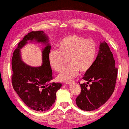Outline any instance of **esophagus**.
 <instances>
[{"mask_svg": "<svg viewBox=\"0 0 129 129\" xmlns=\"http://www.w3.org/2000/svg\"><path fill=\"white\" fill-rule=\"evenodd\" d=\"M72 83L71 81H67V82H65L66 84H68V85L70 84V83Z\"/></svg>", "mask_w": 129, "mask_h": 129, "instance_id": "34e87169", "label": "esophagus"}]
</instances>
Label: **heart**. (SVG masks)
Returning a JSON list of instances; mask_svg holds the SVG:
<instances>
[{
  "instance_id": "1",
  "label": "heart",
  "mask_w": 129,
  "mask_h": 129,
  "mask_svg": "<svg viewBox=\"0 0 129 129\" xmlns=\"http://www.w3.org/2000/svg\"><path fill=\"white\" fill-rule=\"evenodd\" d=\"M57 50L48 53L50 66L56 72H60L68 58L69 64L58 75V79L67 81L81 72L88 71L94 63L97 54V44L92 39H85L78 35L63 38L57 44Z\"/></svg>"
}]
</instances>
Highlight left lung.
I'll list each match as a JSON object with an SVG mask.
<instances>
[{
	"label": "left lung",
	"mask_w": 129,
	"mask_h": 129,
	"mask_svg": "<svg viewBox=\"0 0 129 129\" xmlns=\"http://www.w3.org/2000/svg\"><path fill=\"white\" fill-rule=\"evenodd\" d=\"M99 51L94 63L85 72L80 83L81 92L76 98V105L83 111L98 109L106 103L114 91L117 69L113 53L105 41L100 42ZM90 82L91 84L88 85Z\"/></svg>",
	"instance_id": "1"
}]
</instances>
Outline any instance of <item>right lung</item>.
Masks as SVG:
<instances>
[{
    "instance_id": "1",
    "label": "right lung",
    "mask_w": 129,
    "mask_h": 129,
    "mask_svg": "<svg viewBox=\"0 0 129 129\" xmlns=\"http://www.w3.org/2000/svg\"><path fill=\"white\" fill-rule=\"evenodd\" d=\"M34 42L45 46L42 49V64L38 67L26 64L21 57V48L28 43ZM50 48L49 38L44 31H32L19 43L12 58L13 89L28 107L37 111L49 110L56 100V92L61 87L60 83H49L53 79L48 60Z\"/></svg>"
}]
</instances>
